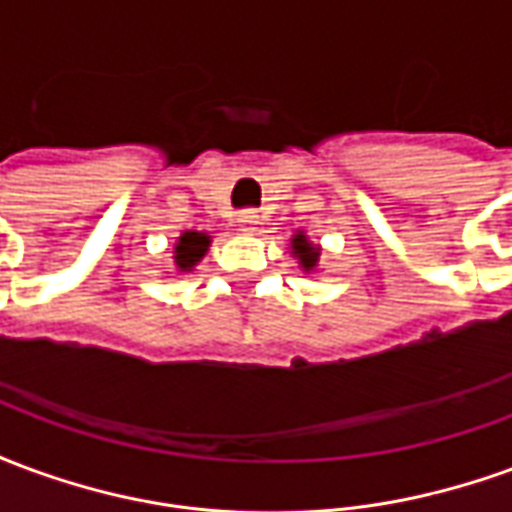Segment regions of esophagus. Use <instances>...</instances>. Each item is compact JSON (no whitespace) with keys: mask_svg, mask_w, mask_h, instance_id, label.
Here are the masks:
<instances>
[{"mask_svg":"<svg viewBox=\"0 0 512 512\" xmlns=\"http://www.w3.org/2000/svg\"><path fill=\"white\" fill-rule=\"evenodd\" d=\"M238 222H241V230H244V233H252V230H255V224H257V213L255 211H244L241 216H238Z\"/></svg>","mask_w":512,"mask_h":512,"instance_id":"34e87169","label":"esophagus"}]
</instances>
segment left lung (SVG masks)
I'll return each mask as SVG.
<instances>
[{"label":"left lung","instance_id":"8db88e82","mask_svg":"<svg viewBox=\"0 0 512 512\" xmlns=\"http://www.w3.org/2000/svg\"><path fill=\"white\" fill-rule=\"evenodd\" d=\"M290 249H293V257L299 260V266L310 274L318 268V260H321V249L312 244L310 238L304 233H296L290 238Z\"/></svg>","mask_w":512,"mask_h":512}]
</instances>
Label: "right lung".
Instances as JSON below:
<instances>
[{"mask_svg":"<svg viewBox=\"0 0 512 512\" xmlns=\"http://www.w3.org/2000/svg\"><path fill=\"white\" fill-rule=\"evenodd\" d=\"M208 246H211V235L208 233H197V230L180 233L178 244H175V266H178V271H194V266L208 252Z\"/></svg>","mask_w":512,"mask_h":512,"instance_id":"right-lung-1","label":"right lung"}]
</instances>
